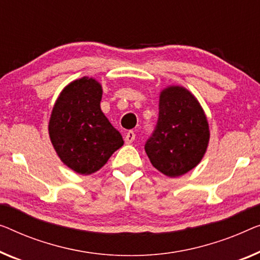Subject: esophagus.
Listing matches in <instances>:
<instances>
[{"mask_svg":"<svg viewBox=\"0 0 260 260\" xmlns=\"http://www.w3.org/2000/svg\"><path fill=\"white\" fill-rule=\"evenodd\" d=\"M135 140V133L133 131H128L125 135V142L126 143H132Z\"/></svg>","mask_w":260,"mask_h":260,"instance_id":"34e87169","label":"esophagus"}]
</instances>
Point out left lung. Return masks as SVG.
I'll return each instance as SVG.
<instances>
[{"label": "left lung", "instance_id": "8db88e82", "mask_svg": "<svg viewBox=\"0 0 260 260\" xmlns=\"http://www.w3.org/2000/svg\"><path fill=\"white\" fill-rule=\"evenodd\" d=\"M209 140L207 115L196 96L179 85L164 88L156 127L145 145L153 167L169 177L184 175L202 160Z\"/></svg>", "mask_w": 260, "mask_h": 260}]
</instances>
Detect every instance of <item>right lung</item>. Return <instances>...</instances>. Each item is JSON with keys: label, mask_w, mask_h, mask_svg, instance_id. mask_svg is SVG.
<instances>
[{"label": "right lung", "mask_w": 260, "mask_h": 260, "mask_svg": "<svg viewBox=\"0 0 260 260\" xmlns=\"http://www.w3.org/2000/svg\"><path fill=\"white\" fill-rule=\"evenodd\" d=\"M102 84L94 78L76 79L58 95L49 120V137L60 161L80 175L104 167L123 145L121 134L100 108Z\"/></svg>", "instance_id": "right-lung-1"}]
</instances>
